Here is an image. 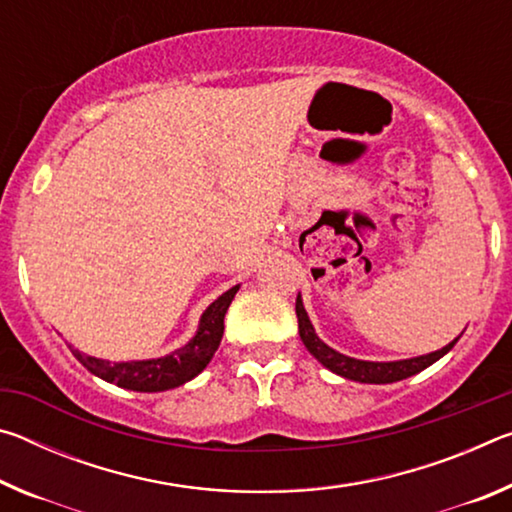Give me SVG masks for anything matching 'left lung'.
Instances as JSON below:
<instances>
[{
  "mask_svg": "<svg viewBox=\"0 0 512 512\" xmlns=\"http://www.w3.org/2000/svg\"><path fill=\"white\" fill-rule=\"evenodd\" d=\"M296 316H298V332H300L302 343H305V348L314 354V357L323 363L327 370H332L345 379L361 381V384H393V381H402L406 377L418 375V372H422L424 368H429L431 363H436L440 357H445V354L454 348L456 341L461 339V336H458V339H454L452 343H447L445 348L422 354V357L402 359V361H363V359H354V357H348V354L336 352L334 348H329L327 343L318 339L316 329L311 325V320L305 311V305H302L300 293L296 300Z\"/></svg>",
  "mask_w": 512,
  "mask_h": 512,
  "instance_id": "left-lung-1",
  "label": "left lung"
}]
</instances>
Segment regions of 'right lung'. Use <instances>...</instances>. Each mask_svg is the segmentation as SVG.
<instances>
[{
    "label": "right lung",
    "instance_id": "1",
    "mask_svg": "<svg viewBox=\"0 0 512 512\" xmlns=\"http://www.w3.org/2000/svg\"><path fill=\"white\" fill-rule=\"evenodd\" d=\"M237 291L239 284L221 293V296L203 311L192 339H189L183 348L167 354V357L142 361H106L74 350L72 345H69V350H72L74 357L79 359L92 375L101 377L103 381H110V384H117L119 388H128V391L137 393L169 391V388L183 386L185 381L201 375L207 363L212 361L214 352L219 350V343L223 339L225 311H228Z\"/></svg>",
    "mask_w": 512,
    "mask_h": 512
}]
</instances>
